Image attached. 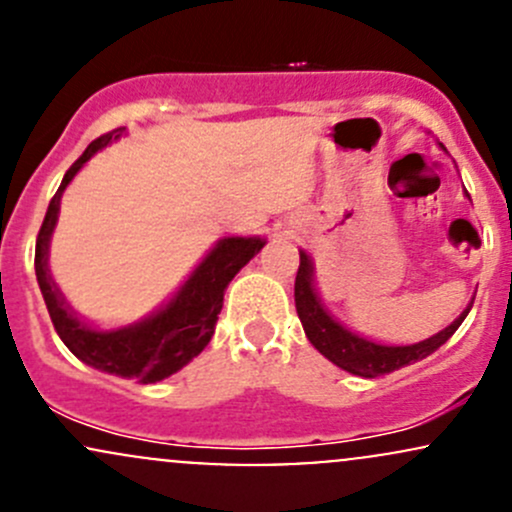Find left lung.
<instances>
[{
  "label": "left lung",
  "instance_id": "left-lung-1",
  "mask_svg": "<svg viewBox=\"0 0 512 512\" xmlns=\"http://www.w3.org/2000/svg\"><path fill=\"white\" fill-rule=\"evenodd\" d=\"M311 260L306 252H299V270H297V282H294V304H297V314L301 326H304L306 338L311 341V346L316 348L321 355H326L333 365L348 370V373L360 375V378H378V375L392 373V370H400L405 365L417 363V360L427 358L437 351L439 346H444L451 336H454L456 328L461 326V321L466 319L464 311L459 319L451 326H446L444 331H439L437 336L427 338V341H419L414 346H380V343L365 341V338L355 336V333L343 328L341 324L331 319L326 314L324 306H321L319 297L314 292V279H311Z\"/></svg>",
  "mask_w": 512,
  "mask_h": 512
}]
</instances>
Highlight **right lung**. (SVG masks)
Masks as SVG:
<instances>
[{
  "instance_id": "right-lung-1",
  "label": "right lung",
  "mask_w": 512,
  "mask_h": 512,
  "mask_svg": "<svg viewBox=\"0 0 512 512\" xmlns=\"http://www.w3.org/2000/svg\"><path fill=\"white\" fill-rule=\"evenodd\" d=\"M120 132L122 129H112L90 142L80 159L66 171L61 188L48 203L46 218L41 223L34 267L48 316L68 351L102 373L134 378L137 383L147 385L174 375L208 346L215 331V321L223 309V294L230 279L262 250L265 242L260 238H223L188 277L179 294L142 324L120 328V331H95V328L80 324L48 274V240H51L53 225H56L63 188L71 184L85 161L102 147H107L112 139L120 137Z\"/></svg>"
}]
</instances>
